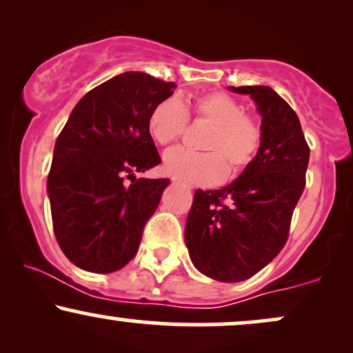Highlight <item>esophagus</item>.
Wrapping results in <instances>:
<instances>
[{
	"label": "esophagus",
	"instance_id": "34e87169",
	"mask_svg": "<svg viewBox=\"0 0 353 353\" xmlns=\"http://www.w3.org/2000/svg\"><path fill=\"white\" fill-rule=\"evenodd\" d=\"M172 182H174V184H177V181H176V179H172Z\"/></svg>",
	"mask_w": 353,
	"mask_h": 353
}]
</instances>
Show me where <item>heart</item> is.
<instances>
[{
    "label": "heart",
    "instance_id": "heart-1",
    "mask_svg": "<svg viewBox=\"0 0 353 353\" xmlns=\"http://www.w3.org/2000/svg\"><path fill=\"white\" fill-rule=\"evenodd\" d=\"M197 119L210 124L202 148L194 152L184 148L164 154L163 171L174 179L190 185L219 184L228 174H239L254 161L262 143L257 121L244 114V106L225 92H208L194 101ZM188 124V109L181 99L168 98L156 104L149 114L148 131L157 144L177 141Z\"/></svg>",
    "mask_w": 353,
    "mask_h": 353
}]
</instances>
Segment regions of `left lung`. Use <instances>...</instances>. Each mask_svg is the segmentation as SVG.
Segmentation results:
<instances>
[{"mask_svg":"<svg viewBox=\"0 0 353 353\" xmlns=\"http://www.w3.org/2000/svg\"><path fill=\"white\" fill-rule=\"evenodd\" d=\"M229 89L254 99L262 116L261 148L229 185L196 190L184 237L199 272L219 282H241L264 269L285 245L305 188L310 149L295 111L272 88Z\"/></svg>","mask_w":353,"mask_h":353,"instance_id":"obj_1","label":"left lung"}]
</instances>
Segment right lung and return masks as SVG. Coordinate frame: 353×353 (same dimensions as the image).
<instances>
[{"label":"right lung","mask_w":353,"mask_h":353,"mask_svg":"<svg viewBox=\"0 0 353 353\" xmlns=\"http://www.w3.org/2000/svg\"><path fill=\"white\" fill-rule=\"evenodd\" d=\"M174 88L145 72L117 74L83 96L56 139L48 176L52 228L79 269L116 272L139 249L169 179L134 174L161 163L148 119Z\"/></svg>","instance_id":"obj_1"}]
</instances>
